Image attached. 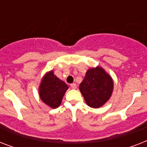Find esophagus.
Listing matches in <instances>:
<instances>
[{
    "mask_svg": "<svg viewBox=\"0 0 147 147\" xmlns=\"http://www.w3.org/2000/svg\"><path fill=\"white\" fill-rule=\"evenodd\" d=\"M71 88L72 89H76V88H77V85H76V83H72V84H71Z\"/></svg>",
    "mask_w": 147,
    "mask_h": 147,
    "instance_id": "34e87169",
    "label": "esophagus"
}]
</instances>
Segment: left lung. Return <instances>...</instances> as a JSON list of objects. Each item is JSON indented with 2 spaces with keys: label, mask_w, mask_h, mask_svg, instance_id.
Returning a JSON list of instances; mask_svg holds the SVG:
<instances>
[{
  "label": "left lung",
  "mask_w": 147,
  "mask_h": 147,
  "mask_svg": "<svg viewBox=\"0 0 147 147\" xmlns=\"http://www.w3.org/2000/svg\"><path fill=\"white\" fill-rule=\"evenodd\" d=\"M79 90L89 107L99 108L111 97L114 81L102 67L91 68L86 71Z\"/></svg>",
  "instance_id": "obj_1"
}]
</instances>
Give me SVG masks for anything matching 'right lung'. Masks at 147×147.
<instances>
[{"label":"right lung","instance_id":"1","mask_svg":"<svg viewBox=\"0 0 147 147\" xmlns=\"http://www.w3.org/2000/svg\"><path fill=\"white\" fill-rule=\"evenodd\" d=\"M68 88L69 86L60 80L52 70L42 77L39 86V94L42 102L51 108H56L61 105Z\"/></svg>","mask_w":147,"mask_h":147}]
</instances>
